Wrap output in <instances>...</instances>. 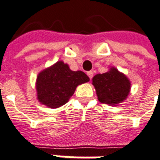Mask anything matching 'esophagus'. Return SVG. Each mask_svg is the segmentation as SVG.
<instances>
[{
    "label": "esophagus",
    "instance_id": "obj_1",
    "mask_svg": "<svg viewBox=\"0 0 160 160\" xmlns=\"http://www.w3.org/2000/svg\"><path fill=\"white\" fill-rule=\"evenodd\" d=\"M88 76L89 78H90V80H91V79L93 78V76H94V73H93V72H92V71L88 72Z\"/></svg>",
    "mask_w": 160,
    "mask_h": 160
}]
</instances>
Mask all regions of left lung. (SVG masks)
<instances>
[{
	"mask_svg": "<svg viewBox=\"0 0 160 160\" xmlns=\"http://www.w3.org/2000/svg\"><path fill=\"white\" fill-rule=\"evenodd\" d=\"M99 102L110 106L123 102L130 94L131 83L129 78L116 67L110 66L104 73H98L92 79Z\"/></svg>",
	"mask_w": 160,
	"mask_h": 160,
	"instance_id": "left-lung-1",
	"label": "left lung"
}]
</instances>
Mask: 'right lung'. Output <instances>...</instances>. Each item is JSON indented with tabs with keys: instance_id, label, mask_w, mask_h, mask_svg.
<instances>
[{
	"instance_id": "right-lung-1",
	"label": "right lung",
	"mask_w": 160,
	"mask_h": 160,
	"mask_svg": "<svg viewBox=\"0 0 160 160\" xmlns=\"http://www.w3.org/2000/svg\"><path fill=\"white\" fill-rule=\"evenodd\" d=\"M88 81L84 72L72 71L67 64L58 61L37 76V99L46 107L57 108L69 101L79 85Z\"/></svg>"
}]
</instances>
